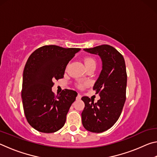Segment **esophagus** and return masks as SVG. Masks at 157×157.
<instances>
[{
  "instance_id": "1",
  "label": "esophagus",
  "mask_w": 157,
  "mask_h": 157,
  "mask_svg": "<svg viewBox=\"0 0 157 157\" xmlns=\"http://www.w3.org/2000/svg\"><path fill=\"white\" fill-rule=\"evenodd\" d=\"M76 98H77V100H79V99H81V95H79V94H78V95H77Z\"/></svg>"
}]
</instances>
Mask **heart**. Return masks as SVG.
<instances>
[{
	"mask_svg": "<svg viewBox=\"0 0 157 157\" xmlns=\"http://www.w3.org/2000/svg\"><path fill=\"white\" fill-rule=\"evenodd\" d=\"M84 63L87 70L91 68H95V66H96V62H95V60L91 57H84ZM80 86L81 85H78V87Z\"/></svg>",
	"mask_w": 157,
	"mask_h": 157,
	"instance_id": "b5f03b06",
	"label": "heart"
}]
</instances>
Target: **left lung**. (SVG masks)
Instances as JSON below:
<instances>
[{"label":"left lung","mask_w":157,"mask_h":157,"mask_svg":"<svg viewBox=\"0 0 157 157\" xmlns=\"http://www.w3.org/2000/svg\"><path fill=\"white\" fill-rule=\"evenodd\" d=\"M84 51L98 55L102 69L94 86L100 99L94 103L92 98L84 96L85 107L82 122L89 132L101 133L110 129L120 117L126 100L127 72L124 59L120 52L109 45H101Z\"/></svg>","instance_id":"8db88e82"}]
</instances>
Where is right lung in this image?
<instances>
[{
  "label": "right lung",
  "mask_w": 157,
  "mask_h": 157,
  "mask_svg": "<svg viewBox=\"0 0 157 157\" xmlns=\"http://www.w3.org/2000/svg\"><path fill=\"white\" fill-rule=\"evenodd\" d=\"M80 48L49 45L32 53L23 75L21 97L28 123L44 133H53L64 125L66 115L78 93L64 89L55 96L53 80L63 78L66 66Z\"/></svg>",
  "instance_id": "obj_1"
}]
</instances>
